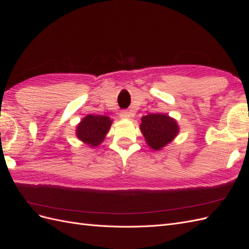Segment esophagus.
Segmentation results:
<instances>
[{"instance_id": "obj_1", "label": "esophagus", "mask_w": 249, "mask_h": 249, "mask_svg": "<svg viewBox=\"0 0 249 249\" xmlns=\"http://www.w3.org/2000/svg\"><path fill=\"white\" fill-rule=\"evenodd\" d=\"M120 118L122 120H128L130 119V113L127 110H122L120 112Z\"/></svg>"}]
</instances>
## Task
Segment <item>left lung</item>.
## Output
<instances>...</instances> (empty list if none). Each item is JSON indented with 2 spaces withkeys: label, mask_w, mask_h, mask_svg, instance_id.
<instances>
[{
  "label": "left lung",
  "mask_w": 249,
  "mask_h": 249,
  "mask_svg": "<svg viewBox=\"0 0 249 249\" xmlns=\"http://www.w3.org/2000/svg\"><path fill=\"white\" fill-rule=\"evenodd\" d=\"M140 130L147 145L154 151H160L177 137L179 126L166 113H149L141 118Z\"/></svg>",
  "instance_id": "1"
}]
</instances>
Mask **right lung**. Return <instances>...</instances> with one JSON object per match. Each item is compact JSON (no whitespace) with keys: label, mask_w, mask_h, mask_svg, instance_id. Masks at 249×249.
<instances>
[{"label":"right lung","mask_w":249,"mask_h":249,"mask_svg":"<svg viewBox=\"0 0 249 249\" xmlns=\"http://www.w3.org/2000/svg\"><path fill=\"white\" fill-rule=\"evenodd\" d=\"M113 121L100 114H88L76 126L75 135L89 147H97L104 141Z\"/></svg>","instance_id":"1"}]
</instances>
